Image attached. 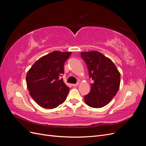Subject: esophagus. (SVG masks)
<instances>
[{"mask_svg":"<svg viewBox=\"0 0 146 146\" xmlns=\"http://www.w3.org/2000/svg\"><path fill=\"white\" fill-rule=\"evenodd\" d=\"M78 84H79L78 83H77L76 84H72V85L73 86H74V87H76V86H77L78 85Z\"/></svg>","mask_w":146,"mask_h":146,"instance_id":"esophagus-1","label":"esophagus"}]
</instances>
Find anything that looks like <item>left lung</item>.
<instances>
[{"label":"left lung","instance_id":"left-lung-1","mask_svg":"<svg viewBox=\"0 0 146 146\" xmlns=\"http://www.w3.org/2000/svg\"><path fill=\"white\" fill-rule=\"evenodd\" d=\"M81 57L93 80L90 93L84 96V100L91 107H103L110 102L119 90L120 72L111 60L98 51L82 52Z\"/></svg>","mask_w":146,"mask_h":146}]
</instances>
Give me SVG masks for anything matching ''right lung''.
<instances>
[{"instance_id":"right-lung-1","label":"right lung","mask_w":146,"mask_h":146,"mask_svg":"<svg viewBox=\"0 0 146 146\" xmlns=\"http://www.w3.org/2000/svg\"><path fill=\"white\" fill-rule=\"evenodd\" d=\"M71 52L54 51L41 57L27 72L26 83L29 94L40 107L52 109L65 101L69 88L64 83V64Z\"/></svg>"}]
</instances>
